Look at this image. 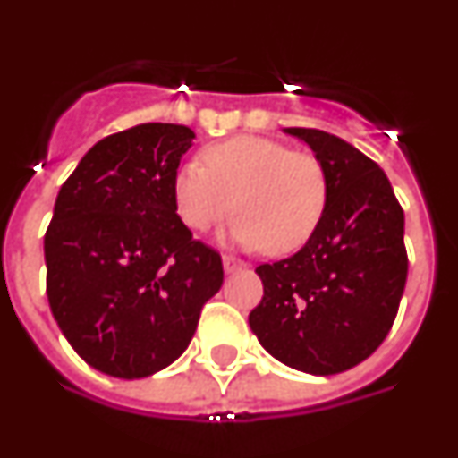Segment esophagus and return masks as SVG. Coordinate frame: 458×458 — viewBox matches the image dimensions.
Returning a JSON list of instances; mask_svg holds the SVG:
<instances>
[{
    "instance_id": "obj_1",
    "label": "esophagus",
    "mask_w": 458,
    "mask_h": 458,
    "mask_svg": "<svg viewBox=\"0 0 458 458\" xmlns=\"http://www.w3.org/2000/svg\"><path fill=\"white\" fill-rule=\"evenodd\" d=\"M222 266H225V273H236V270L245 268L248 264L236 257H222Z\"/></svg>"
}]
</instances>
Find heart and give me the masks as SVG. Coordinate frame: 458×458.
<instances>
[{
    "mask_svg": "<svg viewBox=\"0 0 458 458\" xmlns=\"http://www.w3.org/2000/svg\"><path fill=\"white\" fill-rule=\"evenodd\" d=\"M174 174V204L181 222L206 232L233 213L229 236L242 248L289 254L317 232L327 204V176L311 153L282 141L236 135L216 141Z\"/></svg>",
    "mask_w": 458,
    "mask_h": 458,
    "instance_id": "1",
    "label": "heart"
}]
</instances>
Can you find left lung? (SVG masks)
Here are the masks:
<instances>
[{"instance_id": "left-lung-1", "label": "left lung", "mask_w": 458, "mask_h": 458, "mask_svg": "<svg viewBox=\"0 0 458 458\" xmlns=\"http://www.w3.org/2000/svg\"><path fill=\"white\" fill-rule=\"evenodd\" d=\"M321 160L327 204L293 257L264 264L250 327L275 360L330 376L360 365L394 323L408 275L403 210L386 172L330 132L286 128Z\"/></svg>"}]
</instances>
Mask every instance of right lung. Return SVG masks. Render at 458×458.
Here are the masks:
<instances>
[{
    "label": "right lung",
    "instance_id": "1",
    "mask_svg": "<svg viewBox=\"0 0 458 458\" xmlns=\"http://www.w3.org/2000/svg\"><path fill=\"white\" fill-rule=\"evenodd\" d=\"M192 140L176 123L105 137L56 194L43 245L52 317L87 365L114 378L172 365L225 279L220 254L194 241L174 204Z\"/></svg>",
    "mask_w": 458,
    "mask_h": 458
}]
</instances>
